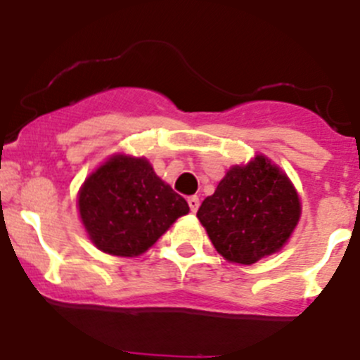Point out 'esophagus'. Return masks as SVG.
Segmentation results:
<instances>
[{
  "label": "esophagus",
  "mask_w": 360,
  "mask_h": 360,
  "mask_svg": "<svg viewBox=\"0 0 360 360\" xmlns=\"http://www.w3.org/2000/svg\"><path fill=\"white\" fill-rule=\"evenodd\" d=\"M188 205H190L191 212H197L198 207H200V198H198L197 195H193V197L188 198Z\"/></svg>",
  "instance_id": "obj_1"
}]
</instances>
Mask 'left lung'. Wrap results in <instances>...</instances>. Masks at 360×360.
I'll return each mask as SVG.
<instances>
[{
  "label": "left lung",
  "instance_id": "1",
  "mask_svg": "<svg viewBox=\"0 0 360 360\" xmlns=\"http://www.w3.org/2000/svg\"><path fill=\"white\" fill-rule=\"evenodd\" d=\"M300 216L301 202L291 179L263 155L231 167L197 212L217 252L240 264L284 248Z\"/></svg>",
  "mask_w": 360,
  "mask_h": 360
}]
</instances>
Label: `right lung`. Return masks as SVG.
<instances>
[{
  "label": "right lung",
  "instance_id": "obj_1",
  "mask_svg": "<svg viewBox=\"0 0 360 360\" xmlns=\"http://www.w3.org/2000/svg\"><path fill=\"white\" fill-rule=\"evenodd\" d=\"M82 223L97 249L112 256L146 252L190 212L188 202L155 174L146 158L112 155L78 193Z\"/></svg>",
  "mask_w": 360,
  "mask_h": 360
}]
</instances>
